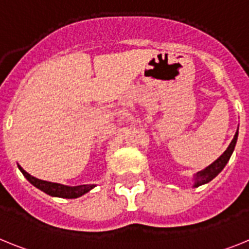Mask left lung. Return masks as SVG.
<instances>
[{
  "instance_id": "1",
  "label": "left lung",
  "mask_w": 249,
  "mask_h": 249,
  "mask_svg": "<svg viewBox=\"0 0 249 249\" xmlns=\"http://www.w3.org/2000/svg\"><path fill=\"white\" fill-rule=\"evenodd\" d=\"M237 138H238V129H237L236 135L233 137L230 146H228L227 149L223 152V155L219 156V158H217L212 164H210V166L206 167L204 169L197 172V175H195V184H193V187H199L202 186V184L208 183V182L212 181L215 176H218V173L226 167L227 162L230 160L231 156H232L233 151H234V147H236L237 143Z\"/></svg>"
}]
</instances>
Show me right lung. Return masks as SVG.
<instances>
[{
    "label": "right lung",
    "instance_id": "add662e5",
    "mask_svg": "<svg viewBox=\"0 0 249 249\" xmlns=\"http://www.w3.org/2000/svg\"><path fill=\"white\" fill-rule=\"evenodd\" d=\"M19 171L22 172V175L27 178V181L31 184H34L36 188L41 190L42 192L47 193V195L52 196V197H61V198H78L81 196H83L85 193L89 192L94 187V184H81V186H65V184L59 183H53V182H47L42 181V179H38V178L31 176L30 173H27L25 169L22 168L18 164Z\"/></svg>",
    "mask_w": 249,
    "mask_h": 249
}]
</instances>
